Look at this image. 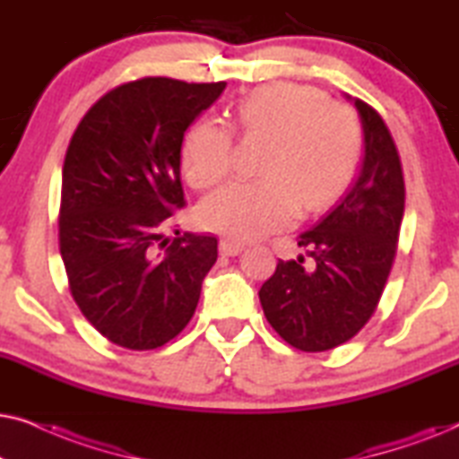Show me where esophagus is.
<instances>
[{
  "instance_id": "34e87169",
  "label": "esophagus",
  "mask_w": 459,
  "mask_h": 459,
  "mask_svg": "<svg viewBox=\"0 0 459 459\" xmlns=\"http://www.w3.org/2000/svg\"><path fill=\"white\" fill-rule=\"evenodd\" d=\"M244 244L236 242V240H221L219 242V253L225 256H236L238 253H242Z\"/></svg>"
}]
</instances>
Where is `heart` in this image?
<instances>
[{
    "mask_svg": "<svg viewBox=\"0 0 459 459\" xmlns=\"http://www.w3.org/2000/svg\"><path fill=\"white\" fill-rule=\"evenodd\" d=\"M242 135L267 137L253 181H234L198 209L204 230L231 238H259L322 211L351 184L359 167L363 129L347 104L325 100L316 87L267 83L234 108ZM234 165V134L219 118L194 125L184 143L187 181L209 190Z\"/></svg>",
    "mask_w": 459,
    "mask_h": 459,
    "instance_id": "obj_1",
    "label": "heart"
}]
</instances>
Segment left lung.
<instances>
[{"instance_id": "left-lung-1", "label": "left lung", "mask_w": 459, "mask_h": 459, "mask_svg": "<svg viewBox=\"0 0 459 459\" xmlns=\"http://www.w3.org/2000/svg\"><path fill=\"white\" fill-rule=\"evenodd\" d=\"M366 156L361 173L334 211L299 236L311 256L278 259L261 286L263 313L294 349L322 353L347 342L374 316L385 292L405 211L401 159L386 123L353 98Z\"/></svg>"}]
</instances>
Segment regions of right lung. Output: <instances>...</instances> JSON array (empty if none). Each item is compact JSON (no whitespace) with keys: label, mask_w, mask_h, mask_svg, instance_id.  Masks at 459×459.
Segmentation results:
<instances>
[{"label":"right lung","mask_w":459,"mask_h":459,"mask_svg":"<svg viewBox=\"0 0 459 459\" xmlns=\"http://www.w3.org/2000/svg\"><path fill=\"white\" fill-rule=\"evenodd\" d=\"M225 90L169 77L104 93L74 129L62 167L60 255L87 322L131 351L159 349L196 311L217 238L165 225L184 209L181 142Z\"/></svg>","instance_id":"1"}]
</instances>
